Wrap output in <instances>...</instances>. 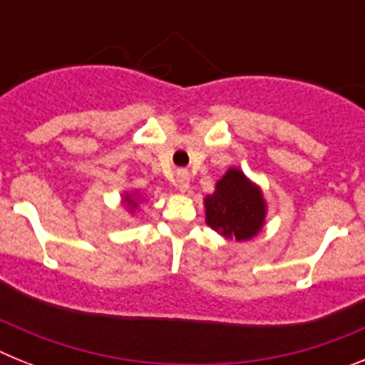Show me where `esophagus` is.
<instances>
[{
  "mask_svg": "<svg viewBox=\"0 0 365 365\" xmlns=\"http://www.w3.org/2000/svg\"><path fill=\"white\" fill-rule=\"evenodd\" d=\"M177 190H179V192H186V190H188V186H190V179H188V175H186V172H179L177 173Z\"/></svg>",
  "mask_w": 365,
  "mask_h": 365,
  "instance_id": "34e87169",
  "label": "esophagus"
}]
</instances>
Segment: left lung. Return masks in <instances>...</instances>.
<instances>
[{
	"mask_svg": "<svg viewBox=\"0 0 365 365\" xmlns=\"http://www.w3.org/2000/svg\"><path fill=\"white\" fill-rule=\"evenodd\" d=\"M205 208L206 225L227 240H252L265 225L263 192L240 168H228L215 182L214 193L205 197Z\"/></svg>",
	"mask_w": 365,
	"mask_h": 365,
	"instance_id": "obj_1",
	"label": "left lung"
}]
</instances>
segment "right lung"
<instances>
[{
  "label": "right lung",
  "instance_id": "obj_1",
  "mask_svg": "<svg viewBox=\"0 0 365 365\" xmlns=\"http://www.w3.org/2000/svg\"><path fill=\"white\" fill-rule=\"evenodd\" d=\"M144 197L138 192H124L122 193V205L130 212H135L138 208V202H143Z\"/></svg>",
  "mask_w": 365,
  "mask_h": 365
}]
</instances>
